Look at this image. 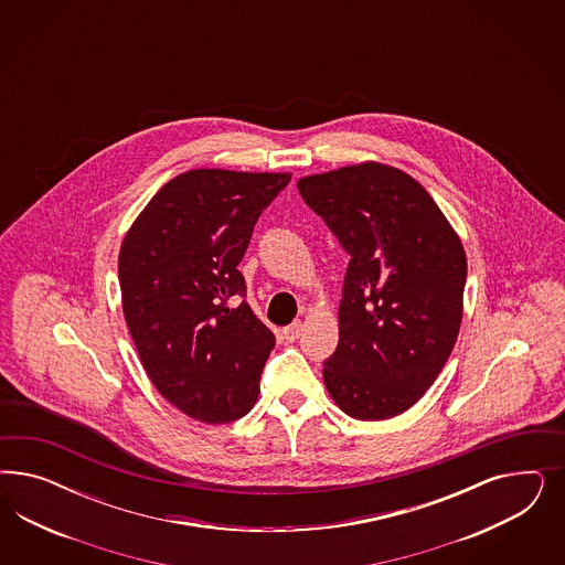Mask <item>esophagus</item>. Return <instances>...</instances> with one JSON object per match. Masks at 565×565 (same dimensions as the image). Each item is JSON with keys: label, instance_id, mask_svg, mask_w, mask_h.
<instances>
[{"label": "esophagus", "instance_id": "34e87169", "mask_svg": "<svg viewBox=\"0 0 565 565\" xmlns=\"http://www.w3.org/2000/svg\"><path fill=\"white\" fill-rule=\"evenodd\" d=\"M300 331H302V323L300 321H296V323H291V326L284 327L281 329V340L284 342H296L298 340V335H300Z\"/></svg>", "mask_w": 565, "mask_h": 565}]
</instances>
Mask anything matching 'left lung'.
<instances>
[{
	"instance_id": "left-lung-1",
	"label": "left lung",
	"mask_w": 565,
	"mask_h": 565,
	"mask_svg": "<svg viewBox=\"0 0 565 565\" xmlns=\"http://www.w3.org/2000/svg\"><path fill=\"white\" fill-rule=\"evenodd\" d=\"M298 192L350 255L327 392L352 418H394L427 394L458 340L460 236L412 175L376 161L300 178Z\"/></svg>"
}]
</instances>
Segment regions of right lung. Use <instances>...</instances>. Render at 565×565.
<instances>
[{"label":"right lung","instance_id":"1","mask_svg":"<svg viewBox=\"0 0 565 565\" xmlns=\"http://www.w3.org/2000/svg\"><path fill=\"white\" fill-rule=\"evenodd\" d=\"M290 173L190 170L142 209L121 242V308L157 392L206 425L255 406L275 335L238 271L258 215Z\"/></svg>","mask_w":565,"mask_h":565}]
</instances>
